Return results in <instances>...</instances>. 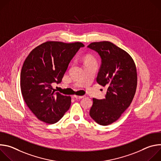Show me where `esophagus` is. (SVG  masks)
I'll use <instances>...</instances> for the list:
<instances>
[{
    "label": "esophagus",
    "mask_w": 161,
    "mask_h": 161,
    "mask_svg": "<svg viewBox=\"0 0 161 161\" xmlns=\"http://www.w3.org/2000/svg\"><path fill=\"white\" fill-rule=\"evenodd\" d=\"M74 97L76 99H82L85 97V96H77V95H75Z\"/></svg>",
    "instance_id": "obj_1"
}]
</instances>
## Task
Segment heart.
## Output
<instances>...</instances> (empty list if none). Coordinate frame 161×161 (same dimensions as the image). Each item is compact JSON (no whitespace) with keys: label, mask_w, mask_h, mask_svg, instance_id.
Instances as JSON below:
<instances>
[{"label":"heart","mask_w":161,"mask_h":161,"mask_svg":"<svg viewBox=\"0 0 161 161\" xmlns=\"http://www.w3.org/2000/svg\"><path fill=\"white\" fill-rule=\"evenodd\" d=\"M86 62H96V60L93 57H89L86 60Z\"/></svg>","instance_id":"heart-1"}]
</instances>
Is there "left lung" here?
I'll use <instances>...</instances> for the list:
<instances>
[{
  "mask_svg": "<svg viewBox=\"0 0 161 161\" xmlns=\"http://www.w3.org/2000/svg\"><path fill=\"white\" fill-rule=\"evenodd\" d=\"M87 47L100 55L97 81L108 87L104 99L93 98L90 115L97 124L108 125L117 121L133 100L137 80L136 65L127 52L109 41L94 42Z\"/></svg>",
  "mask_w": 161,
  "mask_h": 161,
  "instance_id": "obj_1",
  "label": "left lung"
}]
</instances>
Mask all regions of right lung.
I'll return each instance as SVG.
<instances>
[{
	"label": "right lung",
	"mask_w": 161,
	"mask_h": 161,
	"mask_svg": "<svg viewBox=\"0 0 161 161\" xmlns=\"http://www.w3.org/2000/svg\"><path fill=\"white\" fill-rule=\"evenodd\" d=\"M83 47L80 42L47 41L33 49L25 60L20 74L21 94L41 121L55 124L69 109L71 97L55 92L52 84L61 82L70 61Z\"/></svg>",
	"instance_id": "obj_1"
}]
</instances>
